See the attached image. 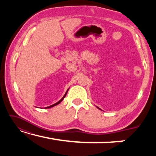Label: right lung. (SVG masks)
<instances>
[{"label": "right lung", "instance_id": "add662e5", "mask_svg": "<svg viewBox=\"0 0 156 156\" xmlns=\"http://www.w3.org/2000/svg\"><path fill=\"white\" fill-rule=\"evenodd\" d=\"M67 92H66V94H65V96L62 97V98L61 100H59V101H58V102H56V103H55V104H54V105H51V106H49V107H47V108H51V107H53L56 106V105H58V104L60 103V102H62V100H63V99H64V98H65V97L66 96V95H67Z\"/></svg>", "mask_w": 156, "mask_h": 156}]
</instances>
